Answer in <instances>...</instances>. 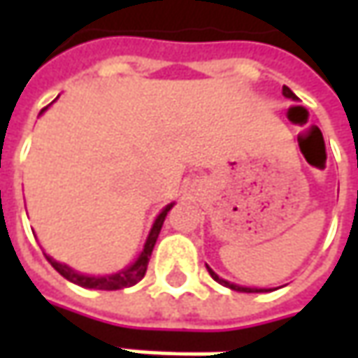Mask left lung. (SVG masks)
Instances as JSON below:
<instances>
[{"instance_id": "left-lung-1", "label": "left lung", "mask_w": 358, "mask_h": 358, "mask_svg": "<svg viewBox=\"0 0 358 358\" xmlns=\"http://www.w3.org/2000/svg\"><path fill=\"white\" fill-rule=\"evenodd\" d=\"M282 95H285V97H289V99H293V101L296 99L295 93L289 90L287 85H282ZM207 271H209V275L213 277L215 281L221 282V285H225V287L233 289V291H241V293H263V291H265V289H249V287H239V285H233V282H229V281H225V279H221V277H219V275H217V273H215L211 267H207Z\"/></svg>"}]
</instances>
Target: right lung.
I'll return each instance as SVG.
<instances>
[{
  "label": "right lung",
  "instance_id": "add662e5",
  "mask_svg": "<svg viewBox=\"0 0 358 358\" xmlns=\"http://www.w3.org/2000/svg\"><path fill=\"white\" fill-rule=\"evenodd\" d=\"M48 109V107H45ZM45 109H41V111H45ZM173 207L171 205H167L161 213L157 215V219H155V223H153V227L149 231V237L145 241V247L141 255L137 257V261L129 265L127 268H123V271H119L115 275H105V277H90V275H81V273H76L73 268H69L67 265H62V263H57V261H53L51 257H48V261L51 263V267L55 268L62 277H65L67 281L76 282L79 287H85V289H99V291H117V289H125V287H131V285H135V282H139L145 277V273H147V265H149V259H151V253H153V247H155V243H157L159 237V231L163 227V221H165V217L169 213V209Z\"/></svg>",
  "mask_w": 358,
  "mask_h": 358
}]
</instances>
